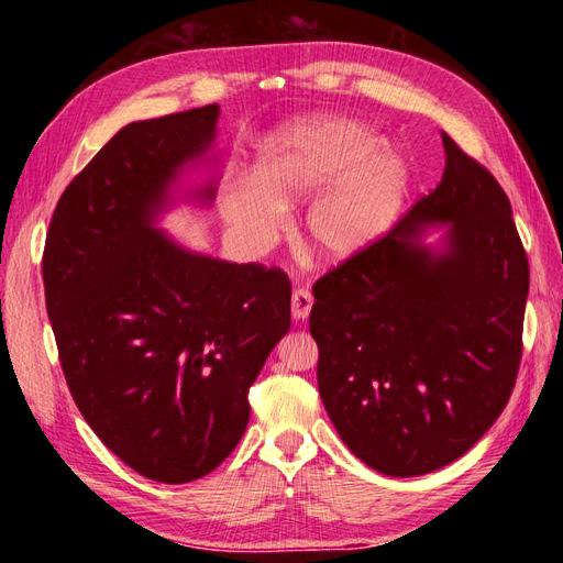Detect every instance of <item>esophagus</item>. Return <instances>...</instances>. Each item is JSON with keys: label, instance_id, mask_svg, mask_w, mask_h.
Returning a JSON list of instances; mask_svg holds the SVG:
<instances>
[{"label": "esophagus", "instance_id": "1", "mask_svg": "<svg viewBox=\"0 0 563 563\" xmlns=\"http://www.w3.org/2000/svg\"><path fill=\"white\" fill-rule=\"evenodd\" d=\"M291 312L296 321H305L312 312V296L308 288H296L291 296Z\"/></svg>", "mask_w": 563, "mask_h": 563}]
</instances>
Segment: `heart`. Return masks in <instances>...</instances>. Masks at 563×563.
Returning a JSON list of instances; mask_svg holds the SVG:
<instances>
[{
  "label": "heart",
  "mask_w": 563,
  "mask_h": 563,
  "mask_svg": "<svg viewBox=\"0 0 563 563\" xmlns=\"http://www.w3.org/2000/svg\"><path fill=\"white\" fill-rule=\"evenodd\" d=\"M378 145L356 119L288 124L258 147L253 178L225 187L220 213L251 246H267L286 228V207L319 192L305 216L308 242L323 258L350 261L397 223L408 192L404 157Z\"/></svg>",
  "instance_id": "b5f03b06"
}]
</instances>
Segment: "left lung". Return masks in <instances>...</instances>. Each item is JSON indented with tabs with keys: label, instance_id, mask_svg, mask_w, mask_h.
<instances>
[{
	"label": "left lung",
	"instance_id": "8db88e82",
	"mask_svg": "<svg viewBox=\"0 0 563 563\" xmlns=\"http://www.w3.org/2000/svg\"><path fill=\"white\" fill-rule=\"evenodd\" d=\"M441 141L434 190L312 288L323 408L387 476L465 455L503 413L521 362L528 258L512 207L479 162ZM437 227L440 244L424 245Z\"/></svg>",
	"mask_w": 563,
	"mask_h": 563
}]
</instances>
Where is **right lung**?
Segmentation results:
<instances>
[{
    "label": "right lung",
    "mask_w": 563,
    "mask_h": 563,
    "mask_svg": "<svg viewBox=\"0 0 563 563\" xmlns=\"http://www.w3.org/2000/svg\"><path fill=\"white\" fill-rule=\"evenodd\" d=\"M220 108L126 124L65 187L42 275L67 387L103 444L162 484L213 472L249 424V387L291 329L282 269L183 249L155 223L213 147ZM199 203L216 180L185 192Z\"/></svg>",
    "instance_id": "1"
}]
</instances>
